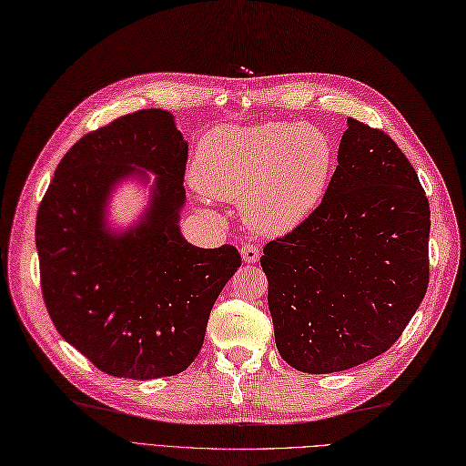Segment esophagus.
Here are the masks:
<instances>
[{
	"mask_svg": "<svg viewBox=\"0 0 466 466\" xmlns=\"http://www.w3.org/2000/svg\"><path fill=\"white\" fill-rule=\"evenodd\" d=\"M240 256H243V260L247 264H254L260 258V248L252 243H245L243 247H240Z\"/></svg>",
	"mask_w": 466,
	"mask_h": 466,
	"instance_id": "34e87169",
	"label": "esophagus"
}]
</instances>
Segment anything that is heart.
<instances>
[{
    "instance_id": "obj_1",
    "label": "heart",
    "mask_w": 466,
    "mask_h": 466,
    "mask_svg": "<svg viewBox=\"0 0 466 466\" xmlns=\"http://www.w3.org/2000/svg\"><path fill=\"white\" fill-rule=\"evenodd\" d=\"M335 169V147L312 123L223 125L208 133L195 157L202 195L243 204L248 226L283 235L326 198Z\"/></svg>"
}]
</instances>
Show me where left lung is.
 <instances>
[{
    "instance_id": "8db88e82",
    "label": "left lung",
    "mask_w": 466,
    "mask_h": 466,
    "mask_svg": "<svg viewBox=\"0 0 466 466\" xmlns=\"http://www.w3.org/2000/svg\"><path fill=\"white\" fill-rule=\"evenodd\" d=\"M337 164L322 204L260 258L279 355L309 374L386 352L430 279V204L393 138L349 117Z\"/></svg>"
}]
</instances>
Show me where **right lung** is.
Returning a JSON list of instances; mask_svg holds the SVG:
<instances>
[{
  "label": "right lung",
  "mask_w": 466,
  "mask_h": 466,
  "mask_svg": "<svg viewBox=\"0 0 466 466\" xmlns=\"http://www.w3.org/2000/svg\"><path fill=\"white\" fill-rule=\"evenodd\" d=\"M188 144L166 109H142L88 133L63 156L36 216L46 309L59 335L102 372L154 380L187 370L212 307L240 266L235 247L181 235ZM152 170L151 208L123 234L105 206L123 178Z\"/></svg>",
  "instance_id": "right-lung-1"
}]
</instances>
